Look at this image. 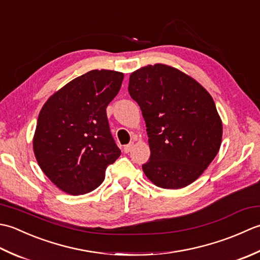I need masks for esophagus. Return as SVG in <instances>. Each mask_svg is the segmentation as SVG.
<instances>
[{
    "label": "esophagus",
    "mask_w": 260,
    "mask_h": 260,
    "mask_svg": "<svg viewBox=\"0 0 260 260\" xmlns=\"http://www.w3.org/2000/svg\"><path fill=\"white\" fill-rule=\"evenodd\" d=\"M132 148H134V142H131V144H129V145H125L124 148H123V151H124L125 153H128V152L131 151Z\"/></svg>",
    "instance_id": "obj_1"
}]
</instances>
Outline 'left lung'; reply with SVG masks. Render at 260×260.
Instances as JSON below:
<instances>
[{
  "mask_svg": "<svg viewBox=\"0 0 260 260\" xmlns=\"http://www.w3.org/2000/svg\"><path fill=\"white\" fill-rule=\"evenodd\" d=\"M128 89L141 109L149 138L150 158L142 165L146 176L167 189L193 183L221 146L222 122L209 92L162 63L132 73Z\"/></svg>",
  "mask_w": 260,
  "mask_h": 260,
  "instance_id": "left-lung-1",
  "label": "left lung"
}]
</instances>
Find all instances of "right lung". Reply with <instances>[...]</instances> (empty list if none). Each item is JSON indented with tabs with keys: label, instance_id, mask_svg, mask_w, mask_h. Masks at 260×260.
<instances>
[{
	"label": "right lung",
	"instance_id": "right-lung-1",
	"mask_svg": "<svg viewBox=\"0 0 260 260\" xmlns=\"http://www.w3.org/2000/svg\"><path fill=\"white\" fill-rule=\"evenodd\" d=\"M122 81L120 72L94 70L66 84L42 107L34 137L35 156L46 176L63 192H92L121 155L107 108Z\"/></svg>",
	"mask_w": 260,
	"mask_h": 260
}]
</instances>
